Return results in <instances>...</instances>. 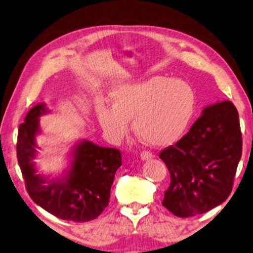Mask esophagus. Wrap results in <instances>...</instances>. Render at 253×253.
I'll list each match as a JSON object with an SVG mask.
<instances>
[{
  "mask_svg": "<svg viewBox=\"0 0 253 253\" xmlns=\"http://www.w3.org/2000/svg\"><path fill=\"white\" fill-rule=\"evenodd\" d=\"M153 157H154V155L151 152H142V154H140V158H142L143 161L151 160V158H153Z\"/></svg>",
  "mask_w": 253,
  "mask_h": 253,
  "instance_id": "esophagus-1",
  "label": "esophagus"
}]
</instances>
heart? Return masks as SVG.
<instances>
[{
  "mask_svg": "<svg viewBox=\"0 0 253 253\" xmlns=\"http://www.w3.org/2000/svg\"><path fill=\"white\" fill-rule=\"evenodd\" d=\"M113 106L97 102L96 116L114 142L128 135L151 146H168L183 135L193 116L195 92L186 80L155 75L135 84H118L110 92Z\"/></svg>",
  "mask_w": 253,
  "mask_h": 253,
  "instance_id": "1",
  "label": "heart"
}]
</instances>
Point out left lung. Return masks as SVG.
Wrapping results in <instances>:
<instances>
[{
  "label": "left lung",
  "mask_w": 253,
  "mask_h": 253,
  "mask_svg": "<svg viewBox=\"0 0 253 253\" xmlns=\"http://www.w3.org/2000/svg\"><path fill=\"white\" fill-rule=\"evenodd\" d=\"M241 155L237 108L229 100L207 106L187 134L160 154L170 174L163 205L179 217L219 207L232 191Z\"/></svg>",
  "instance_id": "1"
}]
</instances>
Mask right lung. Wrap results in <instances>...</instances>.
Here are the masks:
<instances>
[{"label": "right lung", "mask_w": 253, "mask_h": 253, "mask_svg": "<svg viewBox=\"0 0 253 253\" xmlns=\"http://www.w3.org/2000/svg\"><path fill=\"white\" fill-rule=\"evenodd\" d=\"M49 113L44 102L38 104L19 126L16 153L28 193L34 203L59 219L75 222L96 219L109 203L122 154L116 148L80 139L71 147L69 166L62 174L53 177L39 174L34 162L39 149L37 136L41 134L40 117Z\"/></svg>", "instance_id": "right-lung-1"}]
</instances>
